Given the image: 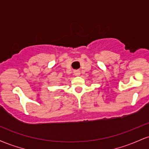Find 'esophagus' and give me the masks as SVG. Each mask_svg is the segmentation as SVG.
Here are the masks:
<instances>
[{"mask_svg": "<svg viewBox=\"0 0 149 149\" xmlns=\"http://www.w3.org/2000/svg\"><path fill=\"white\" fill-rule=\"evenodd\" d=\"M74 75L75 76H80V71H75L74 72Z\"/></svg>", "mask_w": 149, "mask_h": 149, "instance_id": "esophagus-1", "label": "esophagus"}]
</instances>
